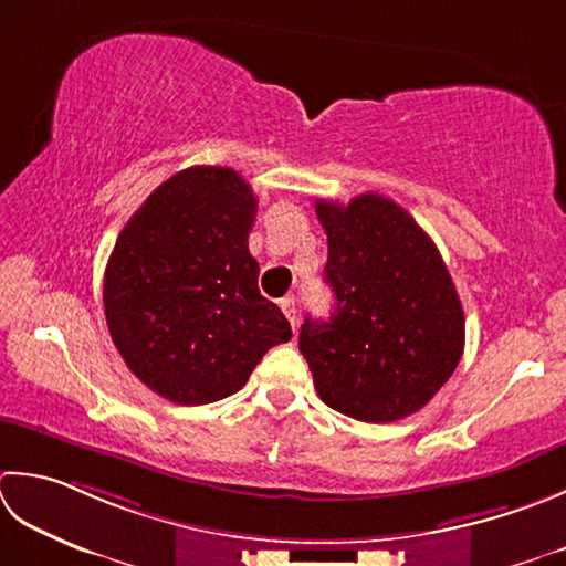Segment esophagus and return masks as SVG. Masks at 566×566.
<instances>
[{
  "instance_id": "esophagus-1",
  "label": "esophagus",
  "mask_w": 566,
  "mask_h": 566,
  "mask_svg": "<svg viewBox=\"0 0 566 566\" xmlns=\"http://www.w3.org/2000/svg\"><path fill=\"white\" fill-rule=\"evenodd\" d=\"M280 306H282L284 316L290 318L292 328H296V306H294V296H284V298H280Z\"/></svg>"
}]
</instances>
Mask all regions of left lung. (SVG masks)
I'll return each mask as SVG.
<instances>
[{
  "label": "left lung",
  "instance_id": "8db88e82",
  "mask_svg": "<svg viewBox=\"0 0 566 566\" xmlns=\"http://www.w3.org/2000/svg\"><path fill=\"white\" fill-rule=\"evenodd\" d=\"M328 235L334 312L306 316L298 350L321 400L387 424L434 397L463 353V308L444 260L402 206L380 193L316 201Z\"/></svg>",
  "mask_w": 566,
  "mask_h": 566
}]
</instances>
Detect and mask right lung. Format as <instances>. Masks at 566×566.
<instances>
[{"instance_id":"1","label":"right lung","mask_w":566,"mask_h":566,"mask_svg":"<svg viewBox=\"0 0 566 566\" xmlns=\"http://www.w3.org/2000/svg\"><path fill=\"white\" fill-rule=\"evenodd\" d=\"M258 198L235 169L191 166L127 220L105 268V318L127 368L176 405L235 395L292 338L258 290L248 235Z\"/></svg>"}]
</instances>
